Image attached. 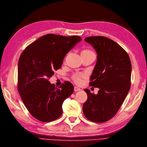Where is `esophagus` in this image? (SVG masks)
<instances>
[{"label": "esophagus", "mask_w": 147, "mask_h": 147, "mask_svg": "<svg viewBox=\"0 0 147 147\" xmlns=\"http://www.w3.org/2000/svg\"><path fill=\"white\" fill-rule=\"evenodd\" d=\"M74 92H78V91H80V90H81V89H80V88H78V87L74 86Z\"/></svg>", "instance_id": "34e87169"}]
</instances>
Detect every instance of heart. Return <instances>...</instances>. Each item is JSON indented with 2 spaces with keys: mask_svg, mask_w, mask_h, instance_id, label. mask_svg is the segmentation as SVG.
Returning a JSON list of instances; mask_svg holds the SVG:
<instances>
[{
  "mask_svg": "<svg viewBox=\"0 0 147 147\" xmlns=\"http://www.w3.org/2000/svg\"><path fill=\"white\" fill-rule=\"evenodd\" d=\"M91 54H94V53L91 50L88 49H83V51L81 52V55L82 56H85V55H91ZM85 76L84 74H81V75H79V74H74L72 76V80H73V82L75 83L76 84H80L82 82V78H84Z\"/></svg>",
  "mask_w": 147,
  "mask_h": 147,
  "instance_id": "b5f03b06",
  "label": "heart"
}]
</instances>
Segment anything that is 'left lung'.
Instances as JSON below:
<instances>
[{
  "instance_id": "1",
  "label": "left lung",
  "mask_w": 147,
  "mask_h": 147,
  "mask_svg": "<svg viewBox=\"0 0 147 147\" xmlns=\"http://www.w3.org/2000/svg\"><path fill=\"white\" fill-rule=\"evenodd\" d=\"M85 40L97 53L89 85L100 90L95 95L85 89L88 98L83 104V111L88 120L104 123L116 114L129 91L131 62L125 50L110 38L94 36Z\"/></svg>"
}]
</instances>
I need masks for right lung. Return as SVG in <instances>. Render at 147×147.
<instances>
[{
	"label": "right lung",
	"instance_id": "obj_1",
	"mask_svg": "<svg viewBox=\"0 0 147 147\" xmlns=\"http://www.w3.org/2000/svg\"><path fill=\"white\" fill-rule=\"evenodd\" d=\"M78 36L47 34L28 45L20 55L18 90L31 115L42 122L56 120L62 114V105L74 91L65 82L57 88L49 80L61 67L68 52L81 41Z\"/></svg>",
	"mask_w": 147,
	"mask_h": 147
}]
</instances>
